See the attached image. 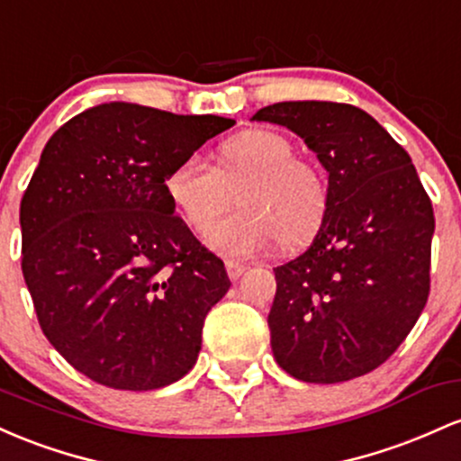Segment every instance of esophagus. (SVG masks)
<instances>
[{"mask_svg": "<svg viewBox=\"0 0 461 461\" xmlns=\"http://www.w3.org/2000/svg\"><path fill=\"white\" fill-rule=\"evenodd\" d=\"M246 270H248L246 263H241V261H226V272H229L230 281H240V278L244 276Z\"/></svg>", "mask_w": 461, "mask_h": 461, "instance_id": "1", "label": "esophagus"}]
</instances>
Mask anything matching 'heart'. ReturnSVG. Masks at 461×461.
<instances>
[{"instance_id":"obj_1","label":"heart","mask_w":461,"mask_h":461,"mask_svg":"<svg viewBox=\"0 0 461 461\" xmlns=\"http://www.w3.org/2000/svg\"><path fill=\"white\" fill-rule=\"evenodd\" d=\"M292 139L270 128H252L220 143L215 167L187 157L163 180L176 215L194 232H206L237 190L242 211L209 232V246L224 257H250L281 240L285 248L307 244L329 209L322 169L294 157Z\"/></svg>"}]
</instances>
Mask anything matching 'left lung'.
<instances>
[{
	"instance_id": "8db88e82",
	"label": "left lung",
	"mask_w": 461,
	"mask_h": 461,
	"mask_svg": "<svg viewBox=\"0 0 461 461\" xmlns=\"http://www.w3.org/2000/svg\"><path fill=\"white\" fill-rule=\"evenodd\" d=\"M252 119L296 132L329 172L318 235L274 267V359L307 384L368 375L394 355L427 304L431 200L410 154L361 108L278 102Z\"/></svg>"
}]
</instances>
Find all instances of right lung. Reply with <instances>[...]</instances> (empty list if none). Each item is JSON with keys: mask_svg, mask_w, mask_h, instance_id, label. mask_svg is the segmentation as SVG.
<instances>
[{"mask_svg": "<svg viewBox=\"0 0 461 461\" xmlns=\"http://www.w3.org/2000/svg\"><path fill=\"white\" fill-rule=\"evenodd\" d=\"M235 119L111 102L60 126L22 198V270L50 344L77 372L148 392L194 368L224 261L163 180Z\"/></svg>", "mask_w": 461, "mask_h": 461, "instance_id": "1", "label": "right lung"}]
</instances>
